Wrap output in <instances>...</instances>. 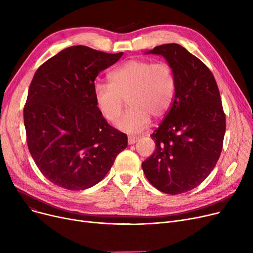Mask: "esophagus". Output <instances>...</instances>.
Instances as JSON below:
<instances>
[{
	"instance_id": "esophagus-1",
	"label": "esophagus",
	"mask_w": 253,
	"mask_h": 253,
	"mask_svg": "<svg viewBox=\"0 0 253 253\" xmlns=\"http://www.w3.org/2000/svg\"><path fill=\"white\" fill-rule=\"evenodd\" d=\"M139 139L138 136H128V143L129 144H133Z\"/></svg>"
}]
</instances>
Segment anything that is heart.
Here are the masks:
<instances>
[{
	"label": "heart",
	"mask_w": 253,
	"mask_h": 253,
	"mask_svg": "<svg viewBox=\"0 0 253 253\" xmlns=\"http://www.w3.org/2000/svg\"><path fill=\"white\" fill-rule=\"evenodd\" d=\"M109 80L110 84L97 83L93 89L96 106L104 119L114 123L127 99L131 108L118 123L127 132L142 130L151 117L163 118L175 97V73L165 61L130 59L111 72Z\"/></svg>",
	"instance_id": "1"
}]
</instances>
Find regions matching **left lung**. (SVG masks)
<instances>
[{
    "label": "left lung",
    "mask_w": 253,
    "mask_h": 253,
    "mask_svg": "<svg viewBox=\"0 0 253 253\" xmlns=\"http://www.w3.org/2000/svg\"><path fill=\"white\" fill-rule=\"evenodd\" d=\"M173 68L176 92L154 133L155 153L142 162L145 177L169 195L198 187L217 163L225 133V115L215 79L207 66L178 44L157 46Z\"/></svg>",
    "instance_id": "1"
}]
</instances>
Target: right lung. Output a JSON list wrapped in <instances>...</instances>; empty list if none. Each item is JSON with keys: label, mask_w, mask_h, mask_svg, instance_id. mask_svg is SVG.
Instances as JSON below:
<instances>
[{"label": "right lung", "mask_w": 253, "mask_h": 253, "mask_svg": "<svg viewBox=\"0 0 253 253\" xmlns=\"http://www.w3.org/2000/svg\"><path fill=\"white\" fill-rule=\"evenodd\" d=\"M122 55L72 46L35 73L23 109L26 142L42 174L58 187H93L127 148V135L106 122L93 93L98 74Z\"/></svg>", "instance_id": "add662e5"}]
</instances>
